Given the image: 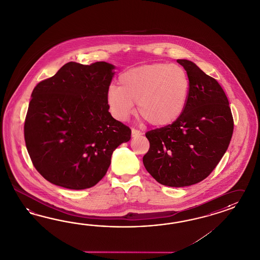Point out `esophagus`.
Segmentation results:
<instances>
[{"label":"esophagus","mask_w":260,"mask_h":260,"mask_svg":"<svg viewBox=\"0 0 260 260\" xmlns=\"http://www.w3.org/2000/svg\"><path fill=\"white\" fill-rule=\"evenodd\" d=\"M140 135H143V133H141L140 131L135 129V128L132 129V136H133V137H138Z\"/></svg>","instance_id":"obj_1"}]
</instances>
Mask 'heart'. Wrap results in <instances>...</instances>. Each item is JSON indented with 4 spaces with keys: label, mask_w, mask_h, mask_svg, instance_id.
I'll return each mask as SVG.
<instances>
[{
    "label": "heart",
    "mask_w": 260,
    "mask_h": 260,
    "mask_svg": "<svg viewBox=\"0 0 260 260\" xmlns=\"http://www.w3.org/2000/svg\"><path fill=\"white\" fill-rule=\"evenodd\" d=\"M109 86L106 102L118 120L127 119L137 103L140 115L155 127L168 126L183 113L190 91L189 76L178 64L156 63L133 68Z\"/></svg>",
    "instance_id": "heart-1"
}]
</instances>
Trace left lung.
I'll use <instances>...</instances> for the list:
<instances>
[{
  "instance_id": "left-lung-1",
  "label": "left lung",
  "mask_w": 260,
  "mask_h": 260,
  "mask_svg": "<svg viewBox=\"0 0 260 260\" xmlns=\"http://www.w3.org/2000/svg\"><path fill=\"white\" fill-rule=\"evenodd\" d=\"M177 63L190 80L186 106L174 123L146 133L150 146L143 158L146 171L169 187L190 186L209 177L228 150L234 129L222 86L191 61Z\"/></svg>"
}]
</instances>
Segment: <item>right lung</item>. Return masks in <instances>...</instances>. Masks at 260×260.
Masks as SVG:
<instances>
[{"mask_svg": "<svg viewBox=\"0 0 260 260\" xmlns=\"http://www.w3.org/2000/svg\"><path fill=\"white\" fill-rule=\"evenodd\" d=\"M114 69L106 62H70L32 90L24 139L32 165L49 182L71 190L95 186L114 149L131 139V128L109 113Z\"/></svg>", "mask_w": 260, "mask_h": 260, "instance_id": "right-lung-1", "label": "right lung"}]
</instances>
